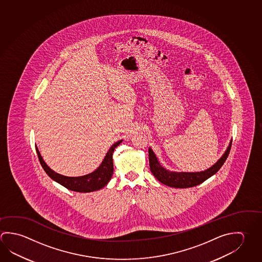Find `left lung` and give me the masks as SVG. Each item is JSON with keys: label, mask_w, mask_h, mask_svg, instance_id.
Instances as JSON below:
<instances>
[{"label": "left lung", "mask_w": 262, "mask_h": 262, "mask_svg": "<svg viewBox=\"0 0 262 262\" xmlns=\"http://www.w3.org/2000/svg\"><path fill=\"white\" fill-rule=\"evenodd\" d=\"M231 145H232V142H230L229 146L226 149V151L220 159L210 168L202 172H174V171L166 170L160 165L155 152L152 151L151 148H149L148 152H149L150 170L157 180H159L161 183L165 184L166 186L179 188L195 187L199 184L204 182L206 179L217 173V171L220 169L222 165L225 164V160L227 159Z\"/></svg>", "instance_id": "left-lung-1"}]
</instances>
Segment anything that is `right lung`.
<instances>
[{
	"label": "right lung",
	"mask_w": 262,
	"mask_h": 262,
	"mask_svg": "<svg viewBox=\"0 0 262 262\" xmlns=\"http://www.w3.org/2000/svg\"><path fill=\"white\" fill-rule=\"evenodd\" d=\"M121 142L122 140L115 142L111 147V149L106 152L101 165L98 166L97 169L90 174L82 176V177H73V178L58 174L53 170H51L43 160L37 147H36V151L43 169L45 170L48 176L54 181L62 185L63 187L68 188L70 190H74L77 192H92L104 188L111 180V177L113 174V169H114L113 168V151L115 150L116 147L118 146Z\"/></svg>",
	"instance_id": "1"
}]
</instances>
